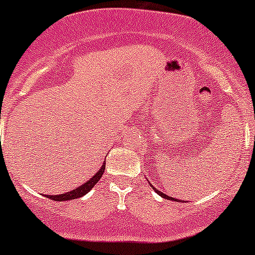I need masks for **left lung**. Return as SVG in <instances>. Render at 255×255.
Listing matches in <instances>:
<instances>
[{"label": "left lung", "instance_id": "left-lung-1", "mask_svg": "<svg viewBox=\"0 0 255 255\" xmlns=\"http://www.w3.org/2000/svg\"><path fill=\"white\" fill-rule=\"evenodd\" d=\"M150 185H151V184H150ZM151 188H153V189H154V191H155V193H156V194H159V195H160V196H161V197H164V199L171 200V201H173V200H174V201H179V200H177V199H173V197H171V196H167V195H166V194H164V193H162V191H160L159 189H156V188H154V187H151Z\"/></svg>", "mask_w": 255, "mask_h": 255}]
</instances>
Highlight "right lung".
Here are the masks:
<instances>
[{
    "label": "right lung",
    "instance_id": "1",
    "mask_svg": "<svg viewBox=\"0 0 255 255\" xmlns=\"http://www.w3.org/2000/svg\"><path fill=\"white\" fill-rule=\"evenodd\" d=\"M105 167H106V160L104 161V164H102L101 168L99 170V172H96L95 174H94L89 181L85 182L84 184L81 185V187L68 191V193L60 194V195H45V196L49 197V199H51V200H54V201H66V200H74V199H78V197L84 196L85 194L89 193V191L91 190V188L95 187L96 183L100 181V178H101L102 174H104V172H105Z\"/></svg>",
    "mask_w": 255,
    "mask_h": 255
}]
</instances>
